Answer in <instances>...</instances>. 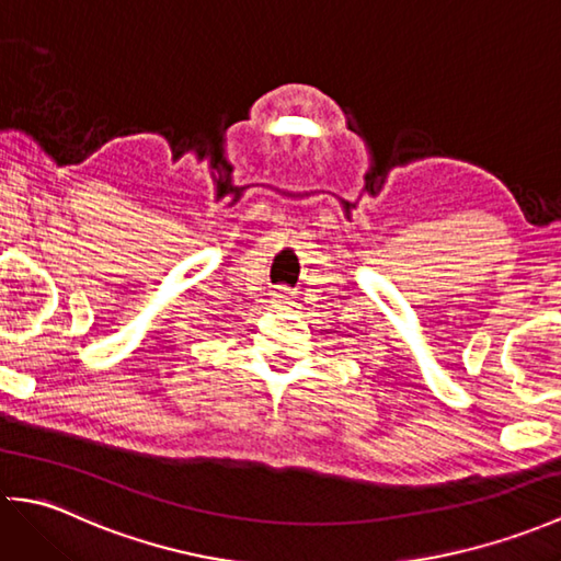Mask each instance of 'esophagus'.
I'll list each match as a JSON object with an SVG mask.
<instances>
[{"label":"esophagus","mask_w":561,"mask_h":561,"mask_svg":"<svg viewBox=\"0 0 561 561\" xmlns=\"http://www.w3.org/2000/svg\"><path fill=\"white\" fill-rule=\"evenodd\" d=\"M272 301L277 304V306H284V304H291V294H289V289H284V287H279L277 291L272 294Z\"/></svg>","instance_id":"1"}]
</instances>
